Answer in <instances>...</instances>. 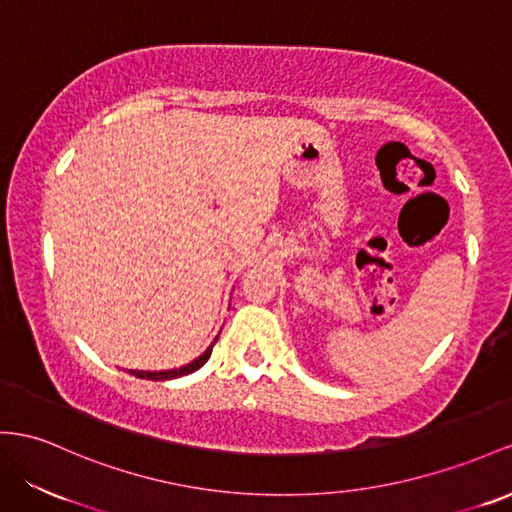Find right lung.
<instances>
[{
	"instance_id": "1",
	"label": "right lung",
	"mask_w": 512,
	"mask_h": 512,
	"mask_svg": "<svg viewBox=\"0 0 512 512\" xmlns=\"http://www.w3.org/2000/svg\"><path fill=\"white\" fill-rule=\"evenodd\" d=\"M216 342H218V337L214 339L212 344H209V348L203 352L201 357H196L194 361H190V363H186V365H181V368L157 370V372H149V370H127V372H131L136 378H147V381H173V378H179V376H183V374H192V372H196L199 368H203V365L207 363V359L212 357V348H214Z\"/></svg>"
}]
</instances>
